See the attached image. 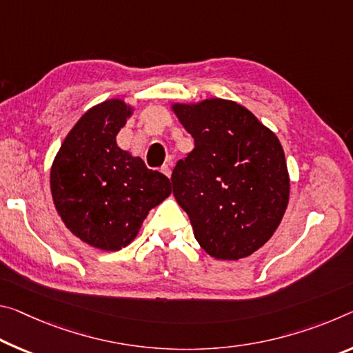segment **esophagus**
<instances>
[{
	"label": "esophagus",
	"mask_w": 353,
	"mask_h": 353,
	"mask_svg": "<svg viewBox=\"0 0 353 353\" xmlns=\"http://www.w3.org/2000/svg\"><path fill=\"white\" fill-rule=\"evenodd\" d=\"M161 172H163L166 177H171V165H165L161 168Z\"/></svg>",
	"instance_id": "1"
}]
</instances>
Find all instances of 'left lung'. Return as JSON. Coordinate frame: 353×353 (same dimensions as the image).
<instances>
[{
	"label": "left lung",
	"mask_w": 353,
	"mask_h": 353,
	"mask_svg": "<svg viewBox=\"0 0 353 353\" xmlns=\"http://www.w3.org/2000/svg\"><path fill=\"white\" fill-rule=\"evenodd\" d=\"M194 148L172 171V194L194 239L218 261L248 257L270 240L289 204L278 137L248 108L210 97L171 105Z\"/></svg>",
	"instance_id": "8db88e82"
}]
</instances>
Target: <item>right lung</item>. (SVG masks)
Instances as JSON below:
<instances>
[{
	"label": "right lung",
	"mask_w": 353,
	"mask_h": 353,
	"mask_svg": "<svg viewBox=\"0 0 353 353\" xmlns=\"http://www.w3.org/2000/svg\"><path fill=\"white\" fill-rule=\"evenodd\" d=\"M135 106L108 99L67 133L50 170L56 212L81 242L103 251L130 245L143 221L171 194V182L122 150L116 137Z\"/></svg>",
	"instance_id": "right-lung-1"
}]
</instances>
